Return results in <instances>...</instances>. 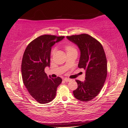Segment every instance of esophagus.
Here are the masks:
<instances>
[{
	"label": "esophagus",
	"mask_w": 128,
	"mask_h": 128,
	"mask_svg": "<svg viewBox=\"0 0 128 128\" xmlns=\"http://www.w3.org/2000/svg\"><path fill=\"white\" fill-rule=\"evenodd\" d=\"M64 81H66V82H69V81L71 80H70V79L68 78H64Z\"/></svg>",
	"instance_id": "1"
}]
</instances>
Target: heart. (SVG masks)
<instances>
[{
  "instance_id": "1",
  "label": "heart",
  "mask_w": 128,
  "mask_h": 128,
  "mask_svg": "<svg viewBox=\"0 0 128 128\" xmlns=\"http://www.w3.org/2000/svg\"><path fill=\"white\" fill-rule=\"evenodd\" d=\"M65 48H66V50L67 52L69 51H71V50L74 49V48H73V46H72V45H67V46H66V47H65ZM54 50H52V53H54Z\"/></svg>"
}]
</instances>
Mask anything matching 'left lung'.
Masks as SVG:
<instances>
[{
    "label": "left lung",
    "instance_id": "obj_1",
    "mask_svg": "<svg viewBox=\"0 0 128 128\" xmlns=\"http://www.w3.org/2000/svg\"><path fill=\"white\" fill-rule=\"evenodd\" d=\"M67 38L78 46L80 52L78 67L86 70L84 82L76 80L78 88L73 91L74 96L80 101H90L99 94L106 79L107 59L104 50L100 42L88 34Z\"/></svg>",
    "mask_w": 128,
    "mask_h": 128
}]
</instances>
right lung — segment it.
I'll return each mask as SVG.
<instances>
[{"mask_svg": "<svg viewBox=\"0 0 128 128\" xmlns=\"http://www.w3.org/2000/svg\"><path fill=\"white\" fill-rule=\"evenodd\" d=\"M64 36L45 34L30 42L23 56L21 72L23 82L30 94L40 104L51 102L62 82L59 77L52 78L45 72L50 67L51 48Z\"/></svg>", "mask_w": 128, "mask_h": 128, "instance_id": "obj_1", "label": "right lung"}]
</instances>
